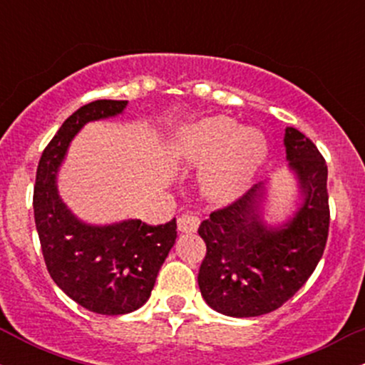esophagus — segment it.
I'll return each mask as SVG.
<instances>
[{"label":"esophagus","instance_id":"1","mask_svg":"<svg viewBox=\"0 0 365 365\" xmlns=\"http://www.w3.org/2000/svg\"><path fill=\"white\" fill-rule=\"evenodd\" d=\"M177 228L180 233H194L199 228V217L192 215H183L178 217Z\"/></svg>","mask_w":365,"mask_h":365}]
</instances>
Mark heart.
<instances>
[{"label":"heart","instance_id":"1","mask_svg":"<svg viewBox=\"0 0 365 365\" xmlns=\"http://www.w3.org/2000/svg\"><path fill=\"white\" fill-rule=\"evenodd\" d=\"M267 139L255 127H240L225 115L183 125L170 140V158L190 168H204L200 187L216 204H228L249 188L267 158Z\"/></svg>","mask_w":365,"mask_h":365}]
</instances>
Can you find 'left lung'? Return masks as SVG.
<instances>
[{
  "instance_id": "8db88e82",
  "label": "left lung",
  "mask_w": 365,
  "mask_h": 365,
  "mask_svg": "<svg viewBox=\"0 0 365 365\" xmlns=\"http://www.w3.org/2000/svg\"><path fill=\"white\" fill-rule=\"evenodd\" d=\"M297 195L288 215L267 221L271 183H257L232 206L199 226L207 252L200 264V295L230 317L262 316L292 299L314 273L329 228L328 166L302 132L283 137Z\"/></svg>"
}]
</instances>
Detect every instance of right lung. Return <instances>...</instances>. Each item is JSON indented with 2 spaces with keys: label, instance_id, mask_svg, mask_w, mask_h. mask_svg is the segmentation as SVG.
Returning <instances> with one entry per match:
<instances>
[{
  "label": "right lung",
  "instance_id": "1",
  "mask_svg": "<svg viewBox=\"0 0 365 365\" xmlns=\"http://www.w3.org/2000/svg\"><path fill=\"white\" fill-rule=\"evenodd\" d=\"M128 101L99 99L63 121L41 156L34 187V220L54 283L87 311L120 316L149 300L158 273L177 240V223L140 220L87 223L63 202L58 173L72 140L91 121L123 115Z\"/></svg>",
  "mask_w": 365,
  "mask_h": 365
}]
</instances>
